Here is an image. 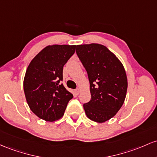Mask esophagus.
I'll return each instance as SVG.
<instances>
[{"label": "esophagus", "instance_id": "esophagus-1", "mask_svg": "<svg viewBox=\"0 0 157 157\" xmlns=\"http://www.w3.org/2000/svg\"><path fill=\"white\" fill-rule=\"evenodd\" d=\"M74 92H75V94H76V95H78V93H79V92H80V90H79V89H78V88H77V89H75V90H74Z\"/></svg>", "mask_w": 157, "mask_h": 157}]
</instances>
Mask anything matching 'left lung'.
Instances as JSON below:
<instances>
[{
    "instance_id": "left-lung-1",
    "label": "left lung",
    "mask_w": 157,
    "mask_h": 157,
    "mask_svg": "<svg viewBox=\"0 0 157 157\" xmlns=\"http://www.w3.org/2000/svg\"><path fill=\"white\" fill-rule=\"evenodd\" d=\"M76 53L90 82L91 99L84 104V111L92 121L105 122L124 104L128 90L125 70L117 56L99 44L77 45Z\"/></svg>"
}]
</instances>
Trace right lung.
I'll list each match as a JSON object with an SVG mask.
<instances>
[{
  "mask_svg": "<svg viewBox=\"0 0 157 157\" xmlns=\"http://www.w3.org/2000/svg\"><path fill=\"white\" fill-rule=\"evenodd\" d=\"M75 45H49L35 56L26 69L24 90L30 110L40 119L54 121L64 116L73 95L61 81L63 67L73 55Z\"/></svg>",
  "mask_w": 157,
  "mask_h": 157,
  "instance_id": "right-lung-1",
  "label": "right lung"
}]
</instances>
